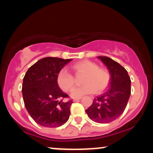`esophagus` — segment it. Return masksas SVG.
I'll use <instances>...</instances> for the list:
<instances>
[{"label": "esophagus", "mask_w": 153, "mask_h": 153, "mask_svg": "<svg viewBox=\"0 0 153 153\" xmlns=\"http://www.w3.org/2000/svg\"><path fill=\"white\" fill-rule=\"evenodd\" d=\"M79 100H80V98H77V99H73V101L75 102V101H78Z\"/></svg>", "instance_id": "1"}]
</instances>
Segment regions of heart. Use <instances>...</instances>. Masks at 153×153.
<instances>
[{"label":"heart","mask_w":153,"mask_h":153,"mask_svg":"<svg viewBox=\"0 0 153 153\" xmlns=\"http://www.w3.org/2000/svg\"><path fill=\"white\" fill-rule=\"evenodd\" d=\"M73 70L76 74L84 75L82 80L83 85L75 88L71 92L73 98H80L87 94L96 92L100 93L106 88L110 82L109 73L103 68L90 60H82L75 63ZM57 82L61 89L65 92L71 91L74 86V79L69 72L62 69L57 76Z\"/></svg>","instance_id":"obj_1"}]
</instances>
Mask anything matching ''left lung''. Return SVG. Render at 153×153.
Returning <instances> with one entry per match:
<instances>
[{"label": "left lung", "instance_id": "left-lung-1", "mask_svg": "<svg viewBox=\"0 0 153 153\" xmlns=\"http://www.w3.org/2000/svg\"><path fill=\"white\" fill-rule=\"evenodd\" d=\"M106 66L111 76L104 94L94 99L85 112L91 120L104 124L119 118L125 109L131 94V80L125 68L105 56L97 57Z\"/></svg>", "mask_w": 153, "mask_h": 153}]
</instances>
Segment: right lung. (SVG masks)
<instances>
[{"label":"right lung","mask_w":153,"mask_h":153,"mask_svg":"<svg viewBox=\"0 0 153 153\" xmlns=\"http://www.w3.org/2000/svg\"><path fill=\"white\" fill-rule=\"evenodd\" d=\"M71 60L45 57L31 66L25 74L22 85L24 105L31 118L42 127H60L69 119L73 101H62L68 95L59 87L57 76Z\"/></svg>","instance_id":"add662e5"}]
</instances>
